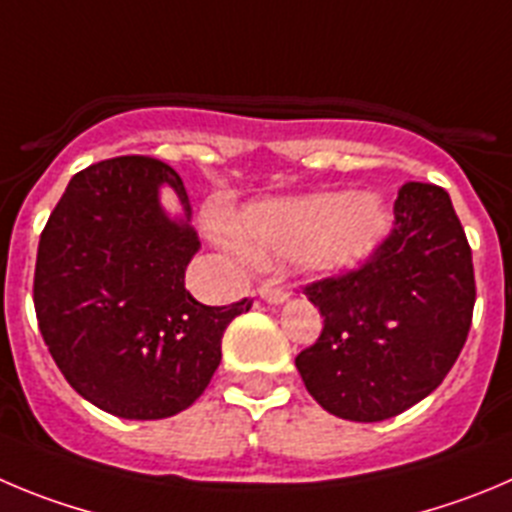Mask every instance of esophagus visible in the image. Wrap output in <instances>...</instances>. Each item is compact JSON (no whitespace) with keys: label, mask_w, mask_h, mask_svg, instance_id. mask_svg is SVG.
I'll return each mask as SVG.
<instances>
[{"label":"esophagus","mask_w":512,"mask_h":512,"mask_svg":"<svg viewBox=\"0 0 512 512\" xmlns=\"http://www.w3.org/2000/svg\"><path fill=\"white\" fill-rule=\"evenodd\" d=\"M257 293H260V298L270 305H283L285 300L290 298L288 290L280 288L278 283H265L260 290H257Z\"/></svg>","instance_id":"34e87169"}]
</instances>
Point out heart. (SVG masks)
<instances>
[{"label": "heart", "mask_w": 512, "mask_h": 512, "mask_svg": "<svg viewBox=\"0 0 512 512\" xmlns=\"http://www.w3.org/2000/svg\"><path fill=\"white\" fill-rule=\"evenodd\" d=\"M389 227L379 194L318 191L250 204L234 222V240L252 260H293L308 272L341 275L366 265Z\"/></svg>", "instance_id": "obj_1"}]
</instances>
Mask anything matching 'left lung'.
I'll return each instance as SVG.
<instances>
[{"label":"left lung","mask_w":512,"mask_h":512,"mask_svg":"<svg viewBox=\"0 0 512 512\" xmlns=\"http://www.w3.org/2000/svg\"><path fill=\"white\" fill-rule=\"evenodd\" d=\"M305 295L323 315L318 341L295 358L310 396L348 422L407 412L450 374L475 308L472 252L450 194L401 186L379 252Z\"/></svg>","instance_id":"8db88e82"}]
</instances>
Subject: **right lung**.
<instances>
[{
  "instance_id": "right-lung-1",
  "label": "right lung",
  "mask_w": 512,
  "mask_h": 512,
  "mask_svg": "<svg viewBox=\"0 0 512 512\" xmlns=\"http://www.w3.org/2000/svg\"><path fill=\"white\" fill-rule=\"evenodd\" d=\"M161 185L182 217L160 207ZM184 181L151 156H118L70 179L35 265V310L57 369L121 419L191 407L222 361V336L252 300L202 305L184 288L199 250Z\"/></svg>"
}]
</instances>
